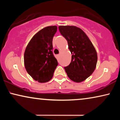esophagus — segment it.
Returning <instances> with one entry per match:
<instances>
[{"instance_id": "1", "label": "esophagus", "mask_w": 120, "mask_h": 120, "mask_svg": "<svg viewBox=\"0 0 120 120\" xmlns=\"http://www.w3.org/2000/svg\"><path fill=\"white\" fill-rule=\"evenodd\" d=\"M60 55H57L56 56V57H57V59H59V58H60Z\"/></svg>"}]
</instances>
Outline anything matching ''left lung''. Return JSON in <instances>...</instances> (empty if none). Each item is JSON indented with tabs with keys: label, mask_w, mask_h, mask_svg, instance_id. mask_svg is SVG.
<instances>
[{
	"label": "left lung",
	"mask_w": 120,
	"mask_h": 120,
	"mask_svg": "<svg viewBox=\"0 0 120 120\" xmlns=\"http://www.w3.org/2000/svg\"><path fill=\"white\" fill-rule=\"evenodd\" d=\"M59 30L65 38L71 53L69 65L64 67L72 81L80 82L88 78L96 68L97 54L85 32L75 26H60Z\"/></svg>",
	"instance_id": "left-lung-1"
}]
</instances>
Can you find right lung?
I'll list each match as a JSON object with an SVG mask.
<instances>
[{
    "instance_id": "1",
    "label": "right lung",
    "mask_w": 120,
    "mask_h": 120,
    "mask_svg": "<svg viewBox=\"0 0 120 120\" xmlns=\"http://www.w3.org/2000/svg\"><path fill=\"white\" fill-rule=\"evenodd\" d=\"M57 30L56 26L41 29L33 36L24 52L26 69L39 82L50 81L58 64L52 52V40Z\"/></svg>"
}]
</instances>
